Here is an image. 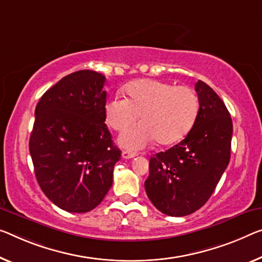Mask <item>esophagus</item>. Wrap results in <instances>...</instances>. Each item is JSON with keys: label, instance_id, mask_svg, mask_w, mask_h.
Returning <instances> with one entry per match:
<instances>
[{"label": "esophagus", "instance_id": "34e87169", "mask_svg": "<svg viewBox=\"0 0 262 262\" xmlns=\"http://www.w3.org/2000/svg\"><path fill=\"white\" fill-rule=\"evenodd\" d=\"M137 155V152H135V151H128V150H124L123 152H122V157L124 159H128V158H134V157H136Z\"/></svg>", "mask_w": 262, "mask_h": 262}]
</instances>
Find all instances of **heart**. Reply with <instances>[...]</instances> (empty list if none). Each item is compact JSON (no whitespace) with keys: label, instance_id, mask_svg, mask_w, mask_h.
Returning a JSON list of instances; mask_svg holds the SVG:
<instances>
[{"label":"heart","instance_id":"obj_1","mask_svg":"<svg viewBox=\"0 0 262 262\" xmlns=\"http://www.w3.org/2000/svg\"><path fill=\"white\" fill-rule=\"evenodd\" d=\"M127 98L115 96L105 104L110 127L123 131L139 117L142 122L122 134L124 147L137 150L157 139L160 145L182 140L194 123L198 97L190 86L157 79H138L125 86Z\"/></svg>","mask_w":262,"mask_h":262}]
</instances>
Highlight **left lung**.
Returning a JSON list of instances; mask_svg holds the SVG:
<instances>
[{
	"mask_svg": "<svg viewBox=\"0 0 262 262\" xmlns=\"http://www.w3.org/2000/svg\"><path fill=\"white\" fill-rule=\"evenodd\" d=\"M199 110L182 142L150 158L145 191L157 210L184 216L206 204L231 158L233 124L223 100L203 80L195 83Z\"/></svg>",
	"mask_w": 262,
	"mask_h": 262,
	"instance_id": "1",
	"label": "left lung"
}]
</instances>
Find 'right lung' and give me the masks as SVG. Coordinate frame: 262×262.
Masks as SVG:
<instances>
[{"instance_id": "right-lung-1", "label": "right lung", "mask_w": 262, "mask_h": 262, "mask_svg": "<svg viewBox=\"0 0 262 262\" xmlns=\"http://www.w3.org/2000/svg\"><path fill=\"white\" fill-rule=\"evenodd\" d=\"M105 77L79 70L44 92L29 140L37 183L56 206L85 213L112 186L122 152L105 125Z\"/></svg>"}]
</instances>
